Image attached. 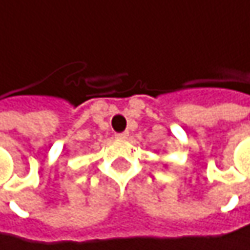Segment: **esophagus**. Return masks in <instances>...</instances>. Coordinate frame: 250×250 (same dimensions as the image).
Returning <instances> with one entry per match:
<instances>
[{
  "mask_svg": "<svg viewBox=\"0 0 250 250\" xmlns=\"http://www.w3.org/2000/svg\"><path fill=\"white\" fill-rule=\"evenodd\" d=\"M129 136V133L127 132H121V133H115V138L117 139H126Z\"/></svg>",
  "mask_w": 250,
  "mask_h": 250,
  "instance_id": "obj_1",
  "label": "esophagus"
}]
</instances>
